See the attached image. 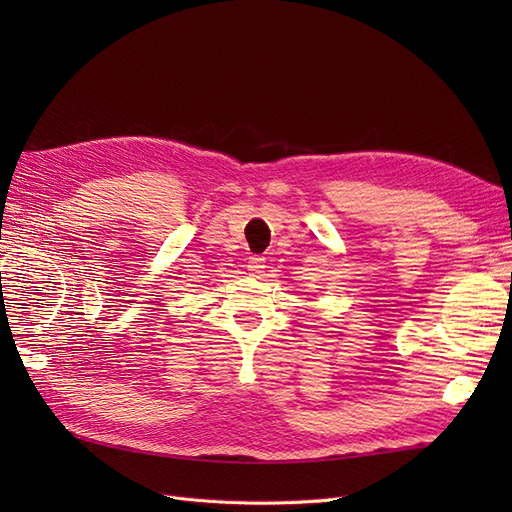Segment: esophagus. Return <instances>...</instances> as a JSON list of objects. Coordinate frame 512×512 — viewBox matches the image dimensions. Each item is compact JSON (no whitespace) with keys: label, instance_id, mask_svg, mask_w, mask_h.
<instances>
[{"label":"esophagus","instance_id":"obj_1","mask_svg":"<svg viewBox=\"0 0 512 512\" xmlns=\"http://www.w3.org/2000/svg\"><path fill=\"white\" fill-rule=\"evenodd\" d=\"M262 269H265V258H262V256H250V260H247V271L262 273Z\"/></svg>","mask_w":512,"mask_h":512}]
</instances>
